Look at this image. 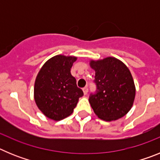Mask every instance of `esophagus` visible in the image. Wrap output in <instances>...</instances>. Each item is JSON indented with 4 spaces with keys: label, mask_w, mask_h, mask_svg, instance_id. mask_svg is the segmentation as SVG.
Returning <instances> with one entry per match:
<instances>
[{
    "label": "esophagus",
    "mask_w": 160,
    "mask_h": 160,
    "mask_svg": "<svg viewBox=\"0 0 160 160\" xmlns=\"http://www.w3.org/2000/svg\"><path fill=\"white\" fill-rule=\"evenodd\" d=\"M82 90H83V93H84L85 95H86V94H87V93H88V88H87V87H84V88L82 89Z\"/></svg>",
    "instance_id": "esophagus-1"
}]
</instances>
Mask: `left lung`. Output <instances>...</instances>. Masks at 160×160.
Masks as SVG:
<instances>
[{"label":"left lung","mask_w":160,"mask_h":160,"mask_svg":"<svg viewBox=\"0 0 160 160\" xmlns=\"http://www.w3.org/2000/svg\"><path fill=\"white\" fill-rule=\"evenodd\" d=\"M95 71L97 93L89 102L99 118L112 121L122 118L131 109L135 97V86L128 67L118 59L108 57L90 60Z\"/></svg>","instance_id":"1"}]
</instances>
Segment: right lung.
<instances>
[{
	"instance_id": "add662e5",
	"label": "right lung",
	"mask_w": 160,
	"mask_h": 160,
	"mask_svg": "<svg viewBox=\"0 0 160 160\" xmlns=\"http://www.w3.org/2000/svg\"><path fill=\"white\" fill-rule=\"evenodd\" d=\"M73 56L56 55L38 72L34 83V100L38 109L50 119L59 121L73 113L82 90L70 73Z\"/></svg>"
}]
</instances>
